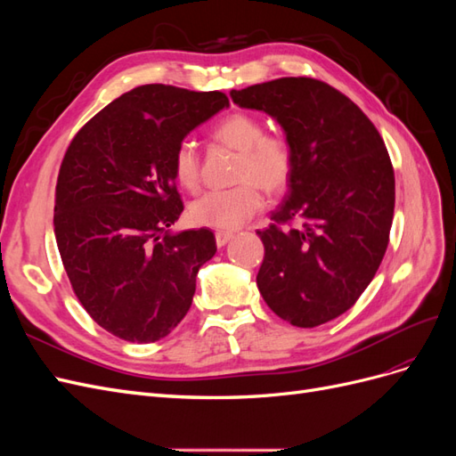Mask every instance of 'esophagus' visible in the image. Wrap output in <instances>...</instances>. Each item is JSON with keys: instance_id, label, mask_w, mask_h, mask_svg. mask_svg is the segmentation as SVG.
<instances>
[{"instance_id": "1", "label": "esophagus", "mask_w": 456, "mask_h": 456, "mask_svg": "<svg viewBox=\"0 0 456 456\" xmlns=\"http://www.w3.org/2000/svg\"><path fill=\"white\" fill-rule=\"evenodd\" d=\"M232 238H233V233H232V232H223V230L215 232V241H216V245H218V247H224Z\"/></svg>"}]
</instances>
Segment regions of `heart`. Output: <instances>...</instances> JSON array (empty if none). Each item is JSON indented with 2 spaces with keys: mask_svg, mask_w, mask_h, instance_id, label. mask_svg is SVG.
<instances>
[{
  "mask_svg": "<svg viewBox=\"0 0 456 456\" xmlns=\"http://www.w3.org/2000/svg\"><path fill=\"white\" fill-rule=\"evenodd\" d=\"M213 139L240 150L236 181L240 184L209 190L190 205V218L200 226L233 230L247 223L265 203L260 186L268 194H281L295 175V148L281 133H265L260 118L233 112L213 127ZM173 175L184 190H196L201 163L196 142L184 139L173 154Z\"/></svg>",
  "mask_w": 456,
  "mask_h": 456,
  "instance_id": "1",
  "label": "heart"
}]
</instances>
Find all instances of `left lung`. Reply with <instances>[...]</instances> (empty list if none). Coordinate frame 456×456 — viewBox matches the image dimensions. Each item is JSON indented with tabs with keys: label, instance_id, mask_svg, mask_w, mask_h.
Segmentation results:
<instances>
[{
	"label": "left lung",
	"instance_id": "left-lung-1",
	"mask_svg": "<svg viewBox=\"0 0 456 456\" xmlns=\"http://www.w3.org/2000/svg\"><path fill=\"white\" fill-rule=\"evenodd\" d=\"M262 110L295 148L289 194L258 230L262 298L281 320L317 327L350 310L375 278L390 241L394 167L372 121L325 81L280 77L230 91ZM298 222L281 231V224Z\"/></svg>",
	"mask_w": 456,
	"mask_h": 456
}]
</instances>
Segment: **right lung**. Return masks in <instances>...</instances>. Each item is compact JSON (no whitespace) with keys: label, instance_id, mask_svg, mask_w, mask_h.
I'll return each mask as SVG.
<instances>
[{"label":"right lung","instance_id":"obj_1","mask_svg":"<svg viewBox=\"0 0 456 456\" xmlns=\"http://www.w3.org/2000/svg\"><path fill=\"white\" fill-rule=\"evenodd\" d=\"M228 104L220 91L141 86L91 118L66 150L54 238L81 306L118 338H165L191 306L216 241L207 228L167 232L184 211L173 154Z\"/></svg>","mask_w":456,"mask_h":456}]
</instances>
